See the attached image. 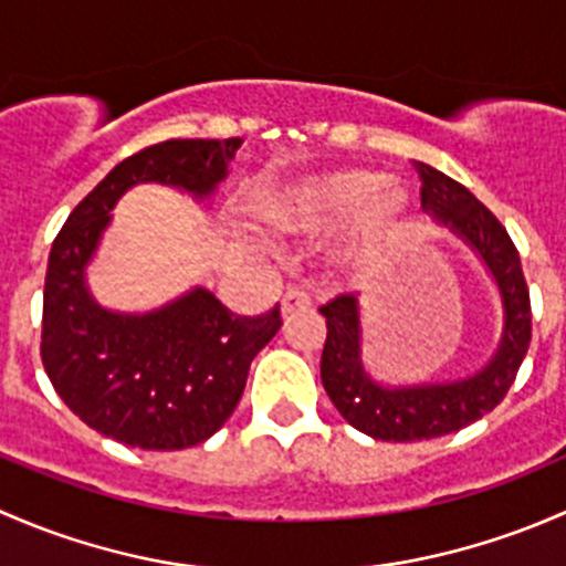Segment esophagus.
I'll return each instance as SVG.
<instances>
[{
	"instance_id": "esophagus-1",
	"label": "esophagus",
	"mask_w": 566,
	"mask_h": 566,
	"mask_svg": "<svg viewBox=\"0 0 566 566\" xmlns=\"http://www.w3.org/2000/svg\"><path fill=\"white\" fill-rule=\"evenodd\" d=\"M306 310H312L310 293H304V290L298 287L287 290V295L282 298V317L290 319L293 315H298V312H306Z\"/></svg>"
}]
</instances>
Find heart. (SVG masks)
I'll return each mask as SVG.
<instances>
[{"label":"heart","mask_w":566,"mask_h":566,"mask_svg":"<svg viewBox=\"0 0 566 566\" xmlns=\"http://www.w3.org/2000/svg\"><path fill=\"white\" fill-rule=\"evenodd\" d=\"M265 227L315 232L353 216L331 265L345 279H369L389 265L413 221V197L402 182H380L369 169H334L268 191L256 205Z\"/></svg>","instance_id":"obj_1"}]
</instances>
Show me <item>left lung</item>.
<instances>
[{"label":"left lung","mask_w":566,"mask_h":566,"mask_svg":"<svg viewBox=\"0 0 566 566\" xmlns=\"http://www.w3.org/2000/svg\"><path fill=\"white\" fill-rule=\"evenodd\" d=\"M421 208L458 235L493 279L501 336L482 369L458 380L391 386L364 364V323L356 295L325 304L328 325L319 378L342 419L375 441H430L482 419L506 397L531 342V304L521 256L501 221L458 180L419 164Z\"/></svg>","instance_id":"obj_1"}]
</instances>
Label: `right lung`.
Instances as JSON below:
<instances>
[{
	"label": "right lung",
	"mask_w": 566,
	"mask_h": 566,
	"mask_svg": "<svg viewBox=\"0 0 566 566\" xmlns=\"http://www.w3.org/2000/svg\"><path fill=\"white\" fill-rule=\"evenodd\" d=\"M241 139H172L108 172L67 216L49 254L40 356L62 402L125 447L175 452L224 427L256 353L282 328L279 306L235 317L210 290L191 287L150 312L106 310L87 268L114 205L139 182H161L208 205Z\"/></svg>",
	"instance_id": "add662e5"
}]
</instances>
